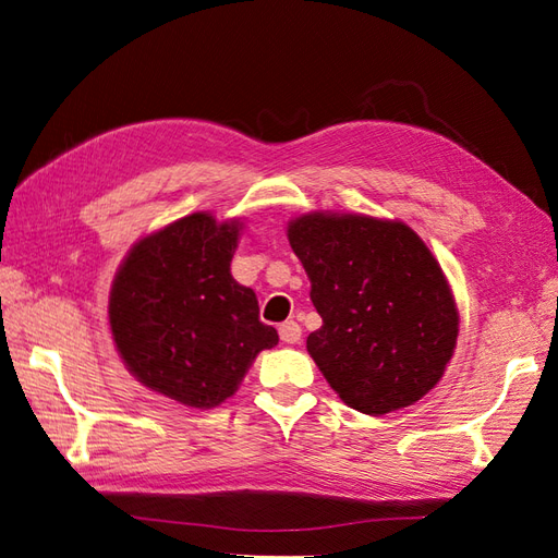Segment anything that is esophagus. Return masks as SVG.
Masks as SVG:
<instances>
[{"mask_svg":"<svg viewBox=\"0 0 558 558\" xmlns=\"http://www.w3.org/2000/svg\"><path fill=\"white\" fill-rule=\"evenodd\" d=\"M279 337L286 344H298L302 337V328H300V324H295V320H286V324L279 326Z\"/></svg>","mask_w":558,"mask_h":558,"instance_id":"34e87169","label":"esophagus"}]
</instances>
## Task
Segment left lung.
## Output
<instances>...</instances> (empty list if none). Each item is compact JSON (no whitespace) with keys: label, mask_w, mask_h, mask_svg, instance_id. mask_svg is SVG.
I'll list each match as a JSON object with an SVG mask.
<instances>
[{"label":"left lung","mask_w":558,"mask_h":558,"mask_svg":"<svg viewBox=\"0 0 558 558\" xmlns=\"http://www.w3.org/2000/svg\"><path fill=\"white\" fill-rule=\"evenodd\" d=\"M289 242L324 326L307 351L332 391L369 416L408 408L442 379L459 310L440 263L402 221L302 214Z\"/></svg>","instance_id":"8db88e82"}]
</instances>
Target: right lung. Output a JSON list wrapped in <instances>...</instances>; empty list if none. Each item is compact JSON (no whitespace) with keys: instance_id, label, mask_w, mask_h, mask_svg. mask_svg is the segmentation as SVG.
Masks as SVG:
<instances>
[{"instance_id":"add662e5","label":"right lung","mask_w":558,"mask_h":558,"mask_svg":"<svg viewBox=\"0 0 558 558\" xmlns=\"http://www.w3.org/2000/svg\"><path fill=\"white\" fill-rule=\"evenodd\" d=\"M242 223L207 211L146 234L118 267L109 326L130 373L185 408L228 400L279 335L258 318L256 293L230 275Z\"/></svg>"}]
</instances>
